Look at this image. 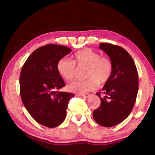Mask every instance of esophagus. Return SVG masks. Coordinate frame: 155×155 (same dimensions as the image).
I'll list each match as a JSON object with an SVG mask.
<instances>
[{"label": "esophagus", "instance_id": "1", "mask_svg": "<svg viewBox=\"0 0 155 155\" xmlns=\"http://www.w3.org/2000/svg\"><path fill=\"white\" fill-rule=\"evenodd\" d=\"M77 96H79V97H81V98H87V97H89V96H90V94H82V95H81V94H77Z\"/></svg>", "mask_w": 155, "mask_h": 155}]
</instances>
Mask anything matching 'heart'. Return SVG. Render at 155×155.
Wrapping results in <instances>:
<instances>
[{
    "mask_svg": "<svg viewBox=\"0 0 155 155\" xmlns=\"http://www.w3.org/2000/svg\"><path fill=\"white\" fill-rule=\"evenodd\" d=\"M87 66L85 81H76L67 86L68 90L77 94H85L96 90L99 83H106L113 72V64L109 57H102L99 52L90 48L77 51L73 56V61L66 57L60 59L57 64V70L64 80H72L76 73V66Z\"/></svg>",
    "mask_w": 155,
    "mask_h": 155,
    "instance_id": "1",
    "label": "heart"
}]
</instances>
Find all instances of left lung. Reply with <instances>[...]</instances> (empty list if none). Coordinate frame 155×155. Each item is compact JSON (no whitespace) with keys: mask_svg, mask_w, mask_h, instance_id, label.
Wrapping results in <instances>:
<instances>
[{"mask_svg":"<svg viewBox=\"0 0 155 155\" xmlns=\"http://www.w3.org/2000/svg\"><path fill=\"white\" fill-rule=\"evenodd\" d=\"M99 48L109 56L113 64L109 80L104 84L101 103L93 112L95 121L104 127H111L127 118L135 105L138 92V74L135 62L123 48L109 43L100 44Z\"/></svg>","mask_w":155,"mask_h":155,"instance_id":"1","label":"left lung"}]
</instances>
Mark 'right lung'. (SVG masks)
I'll return each mask as SVG.
<instances>
[{"label": "right lung", "instance_id": "obj_1", "mask_svg": "<svg viewBox=\"0 0 155 155\" xmlns=\"http://www.w3.org/2000/svg\"><path fill=\"white\" fill-rule=\"evenodd\" d=\"M72 50L66 46L48 44L31 53L22 68L20 77L21 99L37 122L54 128L61 124L72 93L57 91L65 85L57 72L60 59Z\"/></svg>", "mask_w": 155, "mask_h": 155}]
</instances>
